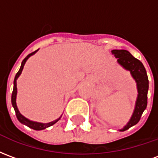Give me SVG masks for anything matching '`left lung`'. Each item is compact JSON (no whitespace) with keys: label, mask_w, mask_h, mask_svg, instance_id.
Listing matches in <instances>:
<instances>
[{"label":"left lung","mask_w":158,"mask_h":158,"mask_svg":"<svg viewBox=\"0 0 158 158\" xmlns=\"http://www.w3.org/2000/svg\"><path fill=\"white\" fill-rule=\"evenodd\" d=\"M112 53L118 58V62L127 70H129L133 78L135 79L138 89V97L136 101L135 108L131 118L127 125L121 129L125 131L130 127L135 125L139 122L143 112L147 106V92L149 88V80L147 77L146 69L142 62L135 57H134L126 50H113Z\"/></svg>","instance_id":"1"}]
</instances>
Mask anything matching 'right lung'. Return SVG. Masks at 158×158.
Here are the masks:
<instances>
[{
	"mask_svg": "<svg viewBox=\"0 0 158 158\" xmlns=\"http://www.w3.org/2000/svg\"><path fill=\"white\" fill-rule=\"evenodd\" d=\"M37 51H35L32 53H30L29 55L26 56L25 58L23 60L22 64H21V67H20V69L19 70V72L17 73V74L15 76V79H14V86H13V90H12V104L13 107H14V110H15V113H16V116L19 119V121L21 123H23V124H25L26 126H28L29 128H31V129H35V130H42V129H45L46 128H48L50 126L53 125L54 123L58 121L60 118L58 119H56L55 121H53V122L48 123H36V122H33V121H30L29 119H27L26 118L23 116L21 113H19V109H18V107H17V104H16V96H17V79L19 78V76L21 74V73H22V70L23 69V66L25 64L26 61H27V59L29 58L30 56H32L33 54H35Z\"/></svg>",
	"mask_w": 158,
	"mask_h": 158,
	"instance_id": "obj_1",
	"label": "right lung"
}]
</instances>
